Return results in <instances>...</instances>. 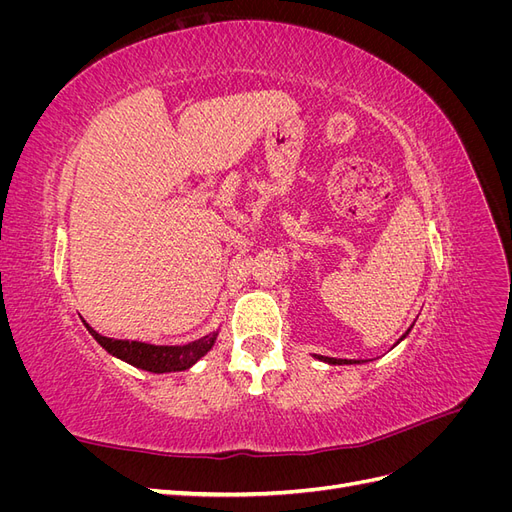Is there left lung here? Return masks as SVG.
<instances>
[{
  "label": "left lung",
  "mask_w": 512,
  "mask_h": 512,
  "mask_svg": "<svg viewBox=\"0 0 512 512\" xmlns=\"http://www.w3.org/2000/svg\"><path fill=\"white\" fill-rule=\"evenodd\" d=\"M408 335V333H406ZM404 335V337H406ZM401 337V339H404ZM320 361H327V363H331V365H344V363H359V361H348V359H331V356H318Z\"/></svg>",
  "instance_id": "8db88e82"
}]
</instances>
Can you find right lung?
<instances>
[{"instance_id":"right-lung-1","label":"right lung","mask_w":512,"mask_h":512,"mask_svg":"<svg viewBox=\"0 0 512 512\" xmlns=\"http://www.w3.org/2000/svg\"><path fill=\"white\" fill-rule=\"evenodd\" d=\"M85 327L89 333L96 337V342L119 359L126 363L141 367L147 371H153V374H164V371H183L192 367L200 356H205L211 346L215 344V333L205 335L203 339H196V342L188 346H153L145 342H128V339H113V337H104L98 331H94L85 322Z\"/></svg>"}]
</instances>
